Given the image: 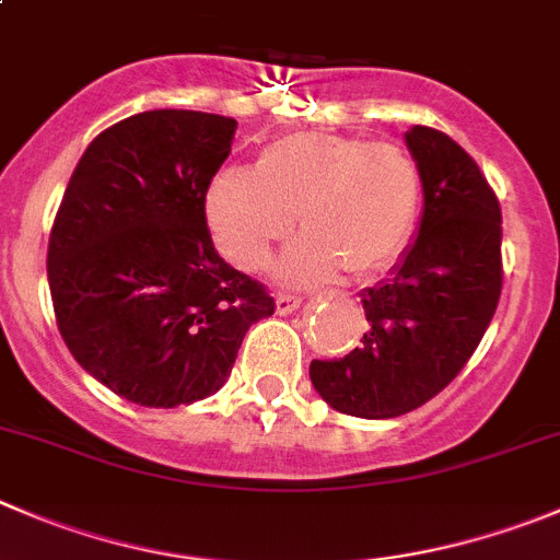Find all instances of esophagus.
<instances>
[{
	"mask_svg": "<svg viewBox=\"0 0 560 560\" xmlns=\"http://www.w3.org/2000/svg\"><path fill=\"white\" fill-rule=\"evenodd\" d=\"M300 305H302V296L289 294V291H280V294H277V313H280V316L296 311Z\"/></svg>",
	"mask_w": 560,
	"mask_h": 560,
	"instance_id": "34e87169",
	"label": "esophagus"
}]
</instances>
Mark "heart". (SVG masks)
<instances>
[{
    "label": "heart",
    "instance_id": "1",
    "mask_svg": "<svg viewBox=\"0 0 560 560\" xmlns=\"http://www.w3.org/2000/svg\"><path fill=\"white\" fill-rule=\"evenodd\" d=\"M420 206L423 173L407 148L327 131L277 137L255 170H220L206 186V220L238 269H260L300 214L307 233L283 258L289 280L387 269L412 242Z\"/></svg>",
    "mask_w": 560,
    "mask_h": 560
}]
</instances>
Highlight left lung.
<instances>
[{
  "mask_svg": "<svg viewBox=\"0 0 560 560\" xmlns=\"http://www.w3.org/2000/svg\"><path fill=\"white\" fill-rule=\"evenodd\" d=\"M407 148L423 173V220L387 280L365 289L369 327L340 360H313L332 409L398 418L456 380L481 343L503 289L500 203L476 159L443 131L415 126Z\"/></svg>",
  "mask_w": 560,
  "mask_h": 560,
  "instance_id": "1",
  "label": "left lung"
}]
</instances>
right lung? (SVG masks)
<instances>
[{
  "label": "right lung",
  "mask_w": 560,
  "mask_h": 560,
  "mask_svg": "<svg viewBox=\"0 0 560 560\" xmlns=\"http://www.w3.org/2000/svg\"><path fill=\"white\" fill-rule=\"evenodd\" d=\"M236 120L153 109L101 131L79 159L49 236L62 340L90 376L142 407H180L225 385L275 296L225 264L206 186Z\"/></svg>",
  "instance_id": "right-lung-1"
}]
</instances>
